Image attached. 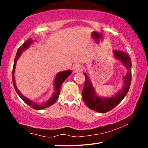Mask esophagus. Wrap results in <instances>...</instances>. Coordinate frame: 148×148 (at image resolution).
<instances>
[{
    "label": "esophagus",
    "instance_id": "esophagus-1",
    "mask_svg": "<svg viewBox=\"0 0 148 148\" xmlns=\"http://www.w3.org/2000/svg\"><path fill=\"white\" fill-rule=\"evenodd\" d=\"M82 69H83V67L81 64L77 63V64H75V65L73 66V71L75 73L81 71H82Z\"/></svg>",
    "mask_w": 148,
    "mask_h": 148
}]
</instances>
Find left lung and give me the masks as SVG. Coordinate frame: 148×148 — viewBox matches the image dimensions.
<instances>
[{"instance_id":"1","label":"left lung","mask_w":148,"mask_h":148,"mask_svg":"<svg viewBox=\"0 0 148 148\" xmlns=\"http://www.w3.org/2000/svg\"><path fill=\"white\" fill-rule=\"evenodd\" d=\"M113 55L115 58L119 60L127 69V73L123 77V86L115 95L111 96V97H99L95 93L89 77L87 73H84L85 81L82 91L83 99L89 108L99 113H106L117 106L127 95L131 84V59L125 53L121 51H113Z\"/></svg>"}]
</instances>
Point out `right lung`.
Segmentation results:
<instances>
[{
    "mask_svg": "<svg viewBox=\"0 0 148 148\" xmlns=\"http://www.w3.org/2000/svg\"><path fill=\"white\" fill-rule=\"evenodd\" d=\"M33 40H32L31 38H29V39H28L26 42H25L24 43H23V45L20 47L18 48V51H17V53L16 54L15 58H14V61L13 68H12V83H13L14 87L16 90L17 94H18V95H19V97H20L21 99H23V101H25L27 105H29L30 107H31L32 108L35 109V110H42V109L48 108V107L52 106V105H53L55 102H56V101L57 100V99H58V97L59 96L60 89H61L62 83H63V81H65V79H67L71 74L72 72L71 70H67V71H65L60 72V73H59L57 74L56 77H55V82H54L55 92H54V93L53 94L52 97H51L48 101H47L46 102H44V103H42L38 104V103H37L32 101L28 99L27 97H25V96L18 91V89H17V87L16 86L15 80H14V71H15L16 61L19 57H20L21 53H23V51L25 50V49H27L30 45H31L32 42H33Z\"/></svg>",
    "mask_w": 148,
    "mask_h": 148,
    "instance_id": "1",
    "label": "right lung"
}]
</instances>
